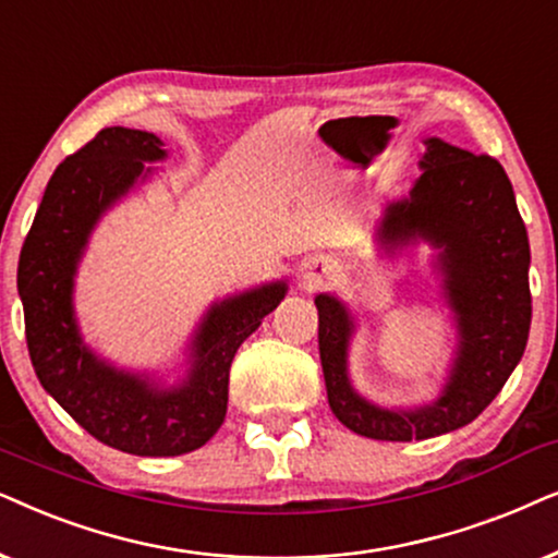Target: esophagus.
<instances>
[{"instance_id":"esophagus-1","label":"esophagus","mask_w":558,"mask_h":558,"mask_svg":"<svg viewBox=\"0 0 558 558\" xmlns=\"http://www.w3.org/2000/svg\"><path fill=\"white\" fill-rule=\"evenodd\" d=\"M333 272H337V263H333L331 257H324V255L308 257L301 267L303 283H314V286L322 283V280H326V278H331Z\"/></svg>"}]
</instances>
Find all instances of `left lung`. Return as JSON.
<instances>
[{"mask_svg": "<svg viewBox=\"0 0 558 558\" xmlns=\"http://www.w3.org/2000/svg\"><path fill=\"white\" fill-rule=\"evenodd\" d=\"M408 196L385 204L375 244L385 255L428 244L454 326V352L439 396L421 405H383L362 396L349 375L356 316L333 293H318V352L326 396L337 418L377 441H423L472 423L493 403L525 352L531 329L529 232L500 162L423 140Z\"/></svg>", "mask_w": 558, "mask_h": 558, "instance_id": "8db88e82", "label": "left lung"}]
</instances>
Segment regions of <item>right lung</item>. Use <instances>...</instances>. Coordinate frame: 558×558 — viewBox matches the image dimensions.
Here are the masks:
<instances>
[{
	"label": "right lung",
	"instance_id": "obj_1",
	"mask_svg": "<svg viewBox=\"0 0 558 558\" xmlns=\"http://www.w3.org/2000/svg\"><path fill=\"white\" fill-rule=\"evenodd\" d=\"M145 130L107 128L56 168L20 252L17 291L35 375L58 405L111 449L178 457L204 447L227 415L229 367L236 349L286 299V280L214 301L185 344L183 369L168 383L119 367L86 344L76 318V275L107 211L168 158Z\"/></svg>",
	"mask_w": 558,
	"mask_h": 558
}]
</instances>
